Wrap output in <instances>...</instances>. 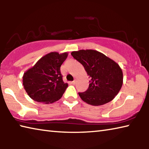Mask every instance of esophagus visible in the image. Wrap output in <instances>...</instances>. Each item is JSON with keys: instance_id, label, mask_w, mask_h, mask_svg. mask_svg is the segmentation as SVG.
<instances>
[{"instance_id": "1", "label": "esophagus", "mask_w": 149, "mask_h": 149, "mask_svg": "<svg viewBox=\"0 0 149 149\" xmlns=\"http://www.w3.org/2000/svg\"><path fill=\"white\" fill-rule=\"evenodd\" d=\"M75 82H76V81L74 80V81H72V82H71V84H73V85H74V84H75Z\"/></svg>"}]
</instances>
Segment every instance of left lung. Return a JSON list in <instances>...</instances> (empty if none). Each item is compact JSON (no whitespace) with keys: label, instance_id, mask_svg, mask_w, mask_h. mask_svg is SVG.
<instances>
[{"label":"left lung","instance_id":"1","mask_svg":"<svg viewBox=\"0 0 149 149\" xmlns=\"http://www.w3.org/2000/svg\"><path fill=\"white\" fill-rule=\"evenodd\" d=\"M72 56L84 65L91 81L88 89L79 93L84 102L100 106L114 99L123 84L122 70L116 62L95 50L72 52Z\"/></svg>","mask_w":149,"mask_h":149}]
</instances>
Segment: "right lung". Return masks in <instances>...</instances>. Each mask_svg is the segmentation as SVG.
<instances>
[{"instance_id": "add662e5", "label": "right lung", "mask_w": 149, "mask_h": 149, "mask_svg": "<svg viewBox=\"0 0 149 149\" xmlns=\"http://www.w3.org/2000/svg\"><path fill=\"white\" fill-rule=\"evenodd\" d=\"M68 55V52H50L24 73L23 85L31 99L49 104L62 97L68 85L63 81L60 66Z\"/></svg>"}]
</instances>
